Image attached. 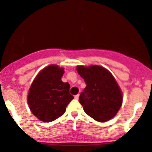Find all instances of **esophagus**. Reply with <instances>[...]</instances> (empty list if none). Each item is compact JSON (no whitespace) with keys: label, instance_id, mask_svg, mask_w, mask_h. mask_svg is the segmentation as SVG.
Wrapping results in <instances>:
<instances>
[{"label":"esophagus","instance_id":"1","mask_svg":"<svg viewBox=\"0 0 152 152\" xmlns=\"http://www.w3.org/2000/svg\"><path fill=\"white\" fill-rule=\"evenodd\" d=\"M75 99H76V100H78L79 97V94H76V95H75Z\"/></svg>","mask_w":152,"mask_h":152}]
</instances>
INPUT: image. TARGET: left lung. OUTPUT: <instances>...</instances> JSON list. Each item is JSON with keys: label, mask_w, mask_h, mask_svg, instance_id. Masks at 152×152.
Returning a JSON list of instances; mask_svg holds the SVG:
<instances>
[{"label": "left lung", "mask_w": 152, "mask_h": 152, "mask_svg": "<svg viewBox=\"0 0 152 152\" xmlns=\"http://www.w3.org/2000/svg\"><path fill=\"white\" fill-rule=\"evenodd\" d=\"M76 69L86 84L79 96L86 114L99 122L113 118L121 108L123 97L112 73L97 65L78 66Z\"/></svg>", "instance_id": "obj_1"}]
</instances>
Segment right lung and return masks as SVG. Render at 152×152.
Segmentation results:
<instances>
[{"instance_id": "1", "label": "right lung", "mask_w": 152, "mask_h": 152, "mask_svg": "<svg viewBox=\"0 0 152 152\" xmlns=\"http://www.w3.org/2000/svg\"><path fill=\"white\" fill-rule=\"evenodd\" d=\"M64 68L49 65L42 69L31 84L28 95L30 110L38 119L50 122L61 117L74 97L69 84L63 83Z\"/></svg>"}]
</instances>
